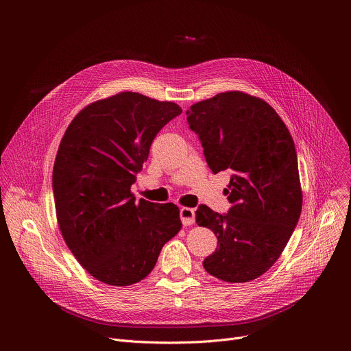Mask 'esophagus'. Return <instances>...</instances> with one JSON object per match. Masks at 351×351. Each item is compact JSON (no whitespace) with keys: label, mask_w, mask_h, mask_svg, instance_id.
Instances as JSON below:
<instances>
[{"label":"esophagus","mask_w":351,"mask_h":351,"mask_svg":"<svg viewBox=\"0 0 351 351\" xmlns=\"http://www.w3.org/2000/svg\"><path fill=\"white\" fill-rule=\"evenodd\" d=\"M194 218H195V213L193 208L189 207H182L180 208V219L183 226H190L194 223Z\"/></svg>","instance_id":"esophagus-1"}]
</instances>
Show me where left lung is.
I'll return each mask as SVG.
<instances>
[{"mask_svg":"<svg viewBox=\"0 0 351 351\" xmlns=\"http://www.w3.org/2000/svg\"><path fill=\"white\" fill-rule=\"evenodd\" d=\"M214 173L230 172L228 214L207 206L195 211L218 245L203 265L225 282L243 283L265 274L280 257L302 214L297 154L291 134L264 99L243 91L219 93L186 111Z\"/></svg>","mask_w":351,"mask_h":351,"instance_id":"1","label":"left lung"}]
</instances>
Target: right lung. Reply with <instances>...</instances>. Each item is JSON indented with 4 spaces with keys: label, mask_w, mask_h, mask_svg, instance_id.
<instances>
[{
    "label": "right lung",
    "mask_w": 351,
    "mask_h": 351,
    "mask_svg": "<svg viewBox=\"0 0 351 351\" xmlns=\"http://www.w3.org/2000/svg\"><path fill=\"white\" fill-rule=\"evenodd\" d=\"M180 114L175 103L122 91L83 108L61 140L57 221L75 258L99 282H140L182 228L175 204L136 202L130 191L157 133Z\"/></svg>",
    "instance_id": "1"
}]
</instances>
